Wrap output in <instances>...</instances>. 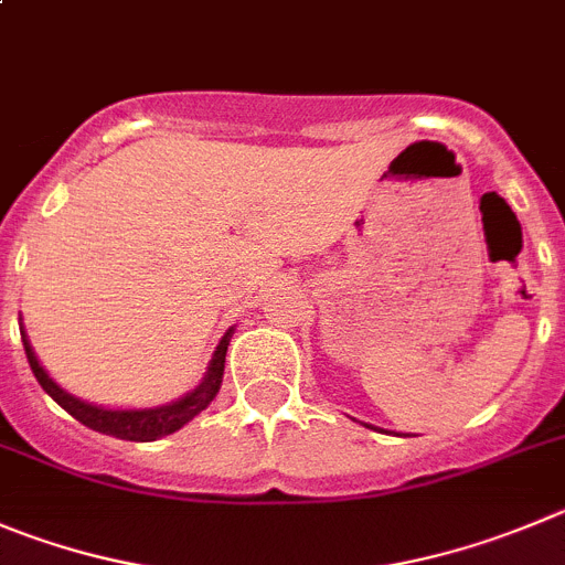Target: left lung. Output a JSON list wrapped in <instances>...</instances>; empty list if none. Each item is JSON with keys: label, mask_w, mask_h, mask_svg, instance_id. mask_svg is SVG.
<instances>
[{"label": "left lung", "mask_w": 565, "mask_h": 565, "mask_svg": "<svg viewBox=\"0 0 565 565\" xmlns=\"http://www.w3.org/2000/svg\"><path fill=\"white\" fill-rule=\"evenodd\" d=\"M367 426V429H376V431H384V429H379V426H371V424H365Z\"/></svg>", "instance_id": "left-lung-1"}]
</instances>
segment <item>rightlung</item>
<instances>
[{"label": "right lung", "mask_w": 565, "mask_h": 565, "mask_svg": "<svg viewBox=\"0 0 565 565\" xmlns=\"http://www.w3.org/2000/svg\"><path fill=\"white\" fill-rule=\"evenodd\" d=\"M19 329H21V342H24V354H28L30 367H33L35 379H39L41 387L46 390V395H52L63 409H66L72 418H77L81 424H86L88 429L103 431V435L119 437V440H136V443H150L158 437H167L172 431H178L181 426H186L194 415L203 413L214 398H217L220 387H223V371H225V351L231 345V337H234V326L223 334V340L217 342L214 354H211L209 367H205L200 384H194L189 393H183L181 398L170 404H158V407H103V404L86 402V398H77L68 390H63L55 379L46 373V367L41 365L39 356H35L33 345H30V337L24 331L19 315Z\"/></svg>", "instance_id": "right-lung-1"}]
</instances>
